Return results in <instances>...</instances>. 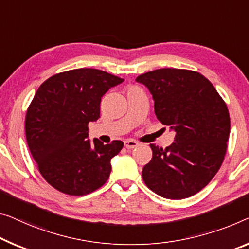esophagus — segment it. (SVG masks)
Segmentation results:
<instances>
[{"label": "esophagus", "instance_id": "1", "mask_svg": "<svg viewBox=\"0 0 249 249\" xmlns=\"http://www.w3.org/2000/svg\"><path fill=\"white\" fill-rule=\"evenodd\" d=\"M138 144H139V143H138L137 141L132 140V139H128V140L124 141V146H125V148H128V149L135 148V147L138 146Z\"/></svg>", "mask_w": 249, "mask_h": 249}]
</instances>
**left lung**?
<instances>
[{"instance_id":"left-lung-1","label":"left lung","mask_w":249,"mask_h":249,"mask_svg":"<svg viewBox=\"0 0 249 249\" xmlns=\"http://www.w3.org/2000/svg\"><path fill=\"white\" fill-rule=\"evenodd\" d=\"M152 94L155 113L176 132L166 149L151 143L143 167L149 189L167 199L197 194L219 170L227 150L231 119L226 103L208 79L195 71L158 69L138 76Z\"/></svg>"}]
</instances>
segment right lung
Segmentation results:
<instances>
[{
    "instance_id": "1",
    "label": "right lung",
    "mask_w": 249,
    "mask_h": 249,
    "mask_svg": "<svg viewBox=\"0 0 249 249\" xmlns=\"http://www.w3.org/2000/svg\"><path fill=\"white\" fill-rule=\"evenodd\" d=\"M124 79L97 69H74L49 78L25 117L30 151L43 178L71 196L90 194L108 180L111 159L124 142L88 139L89 122L100 118L101 98Z\"/></svg>"
}]
</instances>
